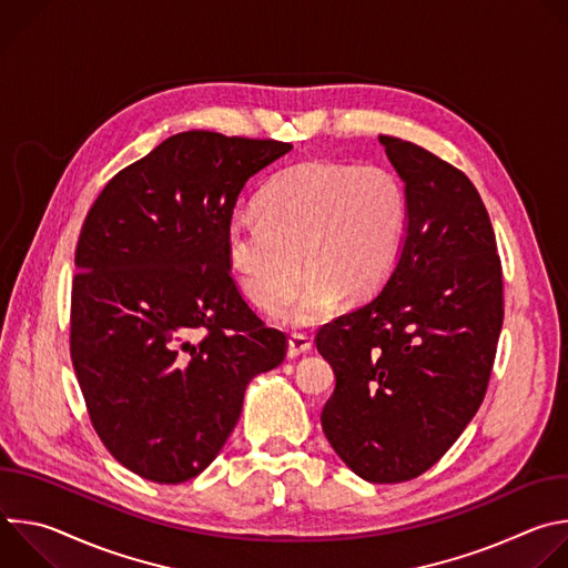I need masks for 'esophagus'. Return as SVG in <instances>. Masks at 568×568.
<instances>
[{
  "label": "esophagus",
  "instance_id": "esophagus-1",
  "mask_svg": "<svg viewBox=\"0 0 568 568\" xmlns=\"http://www.w3.org/2000/svg\"><path fill=\"white\" fill-rule=\"evenodd\" d=\"M310 348H312L310 337H305V335H301V333H292V335H290V339H287V357L294 359V357L307 353Z\"/></svg>",
  "mask_w": 568,
  "mask_h": 568
}]
</instances>
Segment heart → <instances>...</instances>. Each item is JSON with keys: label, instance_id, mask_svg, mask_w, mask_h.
<instances>
[{"label": "heart", "instance_id": "1", "mask_svg": "<svg viewBox=\"0 0 568 568\" xmlns=\"http://www.w3.org/2000/svg\"><path fill=\"white\" fill-rule=\"evenodd\" d=\"M258 215H235L226 231V261L261 310H274L297 277L306 278L276 318L310 326L326 318L339 294L359 301L390 276L409 200L402 180L386 166L303 161L281 171L258 195Z\"/></svg>", "mask_w": 568, "mask_h": 568}]
</instances>
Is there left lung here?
I'll return each instance as SVG.
<instances>
[{
	"label": "left lung",
	"instance_id": "obj_1",
	"mask_svg": "<svg viewBox=\"0 0 568 568\" xmlns=\"http://www.w3.org/2000/svg\"><path fill=\"white\" fill-rule=\"evenodd\" d=\"M409 200L386 285L321 326L337 386L321 414L344 463L373 483L436 465L478 412L504 326L497 237L469 178L434 152L379 136Z\"/></svg>",
	"mask_w": 568,
	"mask_h": 568
}]
</instances>
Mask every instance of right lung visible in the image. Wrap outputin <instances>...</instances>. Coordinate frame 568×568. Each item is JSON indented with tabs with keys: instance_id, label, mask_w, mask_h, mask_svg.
Instances as JSON below:
<instances>
[{
	"instance_id": "right-lung-1",
	"label": "right lung",
	"mask_w": 568,
	"mask_h": 568,
	"mask_svg": "<svg viewBox=\"0 0 568 568\" xmlns=\"http://www.w3.org/2000/svg\"><path fill=\"white\" fill-rule=\"evenodd\" d=\"M292 143L180 132L119 171L75 245L69 351L108 452L154 483L197 476L233 432L250 379L287 335L226 261L240 191Z\"/></svg>"
}]
</instances>
